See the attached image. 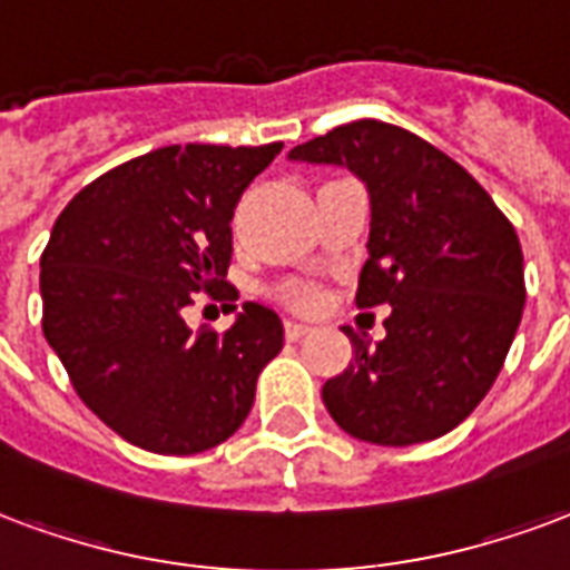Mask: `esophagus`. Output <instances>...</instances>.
<instances>
[{
  "mask_svg": "<svg viewBox=\"0 0 570 570\" xmlns=\"http://www.w3.org/2000/svg\"><path fill=\"white\" fill-rule=\"evenodd\" d=\"M284 332L289 341H298L302 335H307V332H311V326H307V323H298V320H286Z\"/></svg>",
  "mask_w": 570,
  "mask_h": 570,
  "instance_id": "esophagus-1",
  "label": "esophagus"
}]
</instances>
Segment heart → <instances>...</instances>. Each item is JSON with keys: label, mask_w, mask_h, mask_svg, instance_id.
Returning <instances> with one entry per match:
<instances>
[{"label": "heart", "mask_w": 570, "mask_h": 570, "mask_svg": "<svg viewBox=\"0 0 570 570\" xmlns=\"http://www.w3.org/2000/svg\"><path fill=\"white\" fill-rule=\"evenodd\" d=\"M289 302L298 307H311L314 305V296H311V293H289Z\"/></svg>", "instance_id": "heart-1"}]
</instances>
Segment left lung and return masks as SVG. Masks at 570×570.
I'll return each mask as SVG.
<instances>
[{"instance_id":"left-lung-1","label":"left lung","mask_w":570,"mask_h":570,"mask_svg":"<svg viewBox=\"0 0 570 570\" xmlns=\"http://www.w3.org/2000/svg\"><path fill=\"white\" fill-rule=\"evenodd\" d=\"M289 159L347 166L368 187L356 305H392L377 344L344 326L353 360L323 386L326 411L368 444L446 435L483 402L520 326L517 232L456 159L402 126L353 120L293 147Z\"/></svg>"}]
</instances>
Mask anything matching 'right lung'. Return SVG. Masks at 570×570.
<instances>
[{"instance_id":"1","label":"right lung","mask_w":570,"mask_h":570,"mask_svg":"<svg viewBox=\"0 0 570 570\" xmlns=\"http://www.w3.org/2000/svg\"><path fill=\"white\" fill-rule=\"evenodd\" d=\"M281 147H159L87 184L53 223L45 338L81 402L129 444L189 456L250 414L256 377L284 347L281 317L244 302L220 335L193 332L184 311L196 293L238 298L232 214Z\"/></svg>"}]
</instances>
